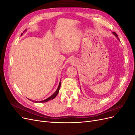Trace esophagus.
Returning a JSON list of instances; mask_svg holds the SVG:
<instances>
[{
    "label": "esophagus",
    "instance_id": "obj_1",
    "mask_svg": "<svg viewBox=\"0 0 135 135\" xmlns=\"http://www.w3.org/2000/svg\"><path fill=\"white\" fill-rule=\"evenodd\" d=\"M69 63H70L71 65H74L75 64L76 61H75V60H74L71 59V60H70V61H69Z\"/></svg>",
    "mask_w": 135,
    "mask_h": 135
}]
</instances>
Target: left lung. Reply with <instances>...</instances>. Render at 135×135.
<instances>
[{
	"label": "left lung",
	"mask_w": 135,
	"mask_h": 135,
	"mask_svg": "<svg viewBox=\"0 0 135 135\" xmlns=\"http://www.w3.org/2000/svg\"><path fill=\"white\" fill-rule=\"evenodd\" d=\"M112 33H113V34L114 35V36H115V37L117 38V39L118 40H119V41H120V40H119V38H118V35L115 33V32H112Z\"/></svg>",
	"instance_id": "1"
}]
</instances>
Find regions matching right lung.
<instances>
[{
	"instance_id": "add662e5",
	"label": "right lung",
	"mask_w": 135,
	"mask_h": 135,
	"mask_svg": "<svg viewBox=\"0 0 135 135\" xmlns=\"http://www.w3.org/2000/svg\"><path fill=\"white\" fill-rule=\"evenodd\" d=\"M26 30V29L23 31V32H25ZM22 34H23V33L21 34V35H22ZM60 86H61V80H60V83H59V86H58L57 89V90L54 92V93H53L51 96H50L48 98H47V99H45V100H44L40 101H34V100H30V99H28V100L31 101H32V102H34V103H46V102H48V101H50V100H53L54 99H55V97H56V96H57V94L59 93V90H60Z\"/></svg>"
}]
</instances>
